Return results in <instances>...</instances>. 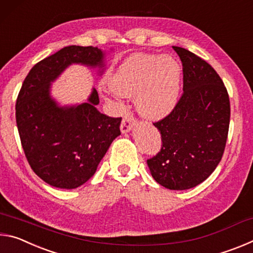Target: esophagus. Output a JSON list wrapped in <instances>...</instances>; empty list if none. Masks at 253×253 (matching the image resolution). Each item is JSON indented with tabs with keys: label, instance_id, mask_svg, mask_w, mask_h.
Masks as SVG:
<instances>
[{
	"label": "esophagus",
	"instance_id": "1",
	"mask_svg": "<svg viewBox=\"0 0 253 253\" xmlns=\"http://www.w3.org/2000/svg\"><path fill=\"white\" fill-rule=\"evenodd\" d=\"M136 124V119L131 116V115H126L125 117H124L123 122H122V125H121V130L122 132H127L129 131L132 126H134Z\"/></svg>",
	"mask_w": 253,
	"mask_h": 253
}]
</instances>
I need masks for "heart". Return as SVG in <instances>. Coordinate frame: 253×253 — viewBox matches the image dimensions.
<instances>
[{
	"instance_id": "1",
	"label": "heart",
	"mask_w": 253,
	"mask_h": 253,
	"mask_svg": "<svg viewBox=\"0 0 253 253\" xmlns=\"http://www.w3.org/2000/svg\"><path fill=\"white\" fill-rule=\"evenodd\" d=\"M109 85L119 96L136 97L137 110L144 117L160 119L177 102L181 66L172 55L135 53L121 63Z\"/></svg>"
}]
</instances>
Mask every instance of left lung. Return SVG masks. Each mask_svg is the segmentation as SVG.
Returning <instances> with one entry per match:
<instances>
[{
	"mask_svg": "<svg viewBox=\"0 0 253 253\" xmlns=\"http://www.w3.org/2000/svg\"><path fill=\"white\" fill-rule=\"evenodd\" d=\"M183 66V92L168 116L153 123L162 147L147 160L154 179L169 190H187L205 181L223 156L230 125V99L211 65L173 46Z\"/></svg>",
	"mask_w": 253,
	"mask_h": 253,
	"instance_id": "8db88e82",
	"label": "left lung"
}]
</instances>
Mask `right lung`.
I'll use <instances>...</instances> for the list:
<instances>
[{
    "label": "right lung",
    "instance_id": "1",
    "mask_svg": "<svg viewBox=\"0 0 253 253\" xmlns=\"http://www.w3.org/2000/svg\"><path fill=\"white\" fill-rule=\"evenodd\" d=\"M102 59L97 46H65L34 65L20 89L15 117L21 144L33 172L51 186L83 185L121 135L122 117L98 111L96 89L88 102L75 107H59L50 97V84L68 66L102 67Z\"/></svg>",
    "mask_w": 253,
    "mask_h": 253
}]
</instances>
